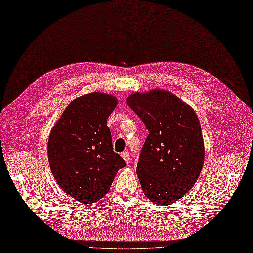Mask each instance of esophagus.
<instances>
[{
    "instance_id": "34e87169",
    "label": "esophagus",
    "mask_w": 253,
    "mask_h": 253,
    "mask_svg": "<svg viewBox=\"0 0 253 253\" xmlns=\"http://www.w3.org/2000/svg\"><path fill=\"white\" fill-rule=\"evenodd\" d=\"M122 157L124 158V160H125L126 163H128V162H129L130 156H129V154H128L127 152H123V153H122Z\"/></svg>"
}]
</instances>
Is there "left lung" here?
I'll return each mask as SVG.
<instances>
[{"instance_id": "left-lung-1", "label": "left lung", "mask_w": 253, "mask_h": 253, "mask_svg": "<svg viewBox=\"0 0 253 253\" xmlns=\"http://www.w3.org/2000/svg\"><path fill=\"white\" fill-rule=\"evenodd\" d=\"M126 103L149 130L137 167L143 192L154 204L175 203L197 182L204 165L198 116L177 96L160 89L133 93Z\"/></svg>"}]
</instances>
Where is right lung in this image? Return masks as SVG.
Returning a JSON list of instances; mask_svg holds the SVG:
<instances>
[{"mask_svg":"<svg viewBox=\"0 0 253 253\" xmlns=\"http://www.w3.org/2000/svg\"><path fill=\"white\" fill-rule=\"evenodd\" d=\"M118 99L99 92L73 100L53 126L47 155L52 175L70 197L93 204L108 192L125 160L114 153L107 119Z\"/></svg>","mask_w":253,"mask_h":253,"instance_id":"1","label":"right lung"}]
</instances>
